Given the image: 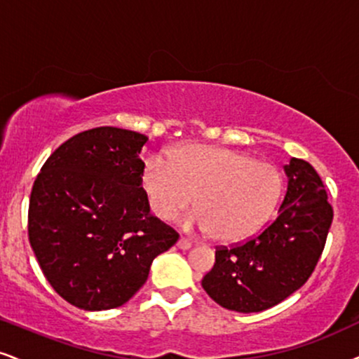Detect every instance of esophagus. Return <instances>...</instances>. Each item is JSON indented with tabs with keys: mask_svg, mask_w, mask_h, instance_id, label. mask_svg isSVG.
Instances as JSON below:
<instances>
[{
	"mask_svg": "<svg viewBox=\"0 0 359 359\" xmlns=\"http://www.w3.org/2000/svg\"><path fill=\"white\" fill-rule=\"evenodd\" d=\"M176 245H178L180 250H188V248H191V241H189L188 238L181 236L180 240H178V243H176Z\"/></svg>",
	"mask_w": 359,
	"mask_h": 359,
	"instance_id": "34e87169",
	"label": "esophagus"
}]
</instances>
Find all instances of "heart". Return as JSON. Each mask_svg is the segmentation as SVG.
Wrapping results in <instances>:
<instances>
[{
  "label": "heart",
  "instance_id": "heart-1",
  "mask_svg": "<svg viewBox=\"0 0 359 359\" xmlns=\"http://www.w3.org/2000/svg\"><path fill=\"white\" fill-rule=\"evenodd\" d=\"M143 189L159 219L170 221L193 206L191 221L215 240L240 241L266 223L280 201L283 178L276 166L250 154L213 146H184L149 159Z\"/></svg>",
  "mask_w": 359,
  "mask_h": 359
}]
</instances>
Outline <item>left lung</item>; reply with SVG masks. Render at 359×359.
<instances>
[{"label":"left lung","mask_w":359,"mask_h":359,"mask_svg":"<svg viewBox=\"0 0 359 359\" xmlns=\"http://www.w3.org/2000/svg\"><path fill=\"white\" fill-rule=\"evenodd\" d=\"M280 213L256 236L216 246L215 266L201 285L211 299L238 313H258L299 290L325 250L333 206L315 168L299 158L285 166Z\"/></svg>","instance_id":"obj_1"}]
</instances>
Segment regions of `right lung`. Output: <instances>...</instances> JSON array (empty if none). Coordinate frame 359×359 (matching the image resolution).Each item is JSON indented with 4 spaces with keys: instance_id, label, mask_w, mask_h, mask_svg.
Instances as JSON below:
<instances>
[{
    "instance_id": "right-lung-1",
    "label": "right lung",
    "mask_w": 359,
    "mask_h": 359,
    "mask_svg": "<svg viewBox=\"0 0 359 359\" xmlns=\"http://www.w3.org/2000/svg\"><path fill=\"white\" fill-rule=\"evenodd\" d=\"M144 135L113 126L83 131L34 180L28 238L61 298L86 311L121 306L148 280L153 259L180 234L149 213Z\"/></svg>"
}]
</instances>
